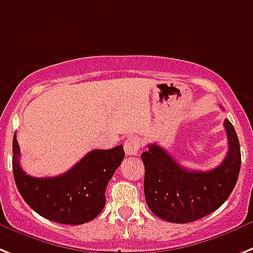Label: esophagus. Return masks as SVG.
<instances>
[{
	"instance_id": "obj_1",
	"label": "esophagus",
	"mask_w": 253,
	"mask_h": 253,
	"mask_svg": "<svg viewBox=\"0 0 253 253\" xmlns=\"http://www.w3.org/2000/svg\"><path fill=\"white\" fill-rule=\"evenodd\" d=\"M140 139L135 136H131L125 141V145H123V149H125V153L127 156H136L140 150Z\"/></svg>"
}]
</instances>
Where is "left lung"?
<instances>
[{
  "label": "left lung",
  "mask_w": 253,
  "mask_h": 253,
  "mask_svg": "<svg viewBox=\"0 0 253 253\" xmlns=\"http://www.w3.org/2000/svg\"><path fill=\"white\" fill-rule=\"evenodd\" d=\"M229 150L220 166L192 171L180 166L169 152L154 144L141 154L144 194L150 211L165 221L186 224L205 217L229 198L241 169V146L234 126L224 121Z\"/></svg>",
  "instance_id": "8db88e82"
}]
</instances>
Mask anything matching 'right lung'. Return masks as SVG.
I'll list each match as a JSON object with an SVG mask.
<instances>
[{"label":"right lung","instance_id":"1","mask_svg":"<svg viewBox=\"0 0 253 253\" xmlns=\"http://www.w3.org/2000/svg\"><path fill=\"white\" fill-rule=\"evenodd\" d=\"M16 135L12 139V171L19 193L42 217L80 225L96 217L105 206V189L125 158L123 145L95 149L63 175L32 177L23 171Z\"/></svg>","mask_w":253,"mask_h":253}]
</instances>
